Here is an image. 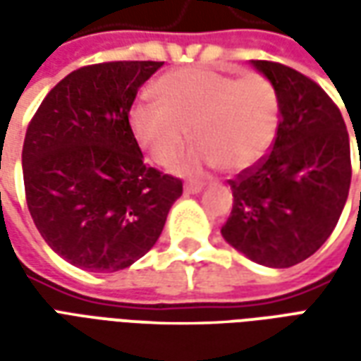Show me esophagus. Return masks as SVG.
Listing matches in <instances>:
<instances>
[{"mask_svg":"<svg viewBox=\"0 0 361 361\" xmlns=\"http://www.w3.org/2000/svg\"><path fill=\"white\" fill-rule=\"evenodd\" d=\"M183 191H185L188 195H197V193H201V191H203V185H201V183H185Z\"/></svg>","mask_w":361,"mask_h":361,"instance_id":"esophagus-1","label":"esophagus"}]
</instances>
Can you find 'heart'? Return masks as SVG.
Instances as JSON below:
<instances>
[{"label":"heart","mask_w":361,"mask_h":361,"mask_svg":"<svg viewBox=\"0 0 361 361\" xmlns=\"http://www.w3.org/2000/svg\"><path fill=\"white\" fill-rule=\"evenodd\" d=\"M154 92L161 104H135L129 129L158 166L178 157L191 129L197 145L173 164L183 176L216 166L228 173L245 172L263 160L279 133V92L261 73L238 79L216 69L189 67L162 75Z\"/></svg>","instance_id":"b5f03b06"}]
</instances>
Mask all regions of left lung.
<instances>
[{
  "label": "left lung",
  "instance_id": "left-lung-1",
  "mask_svg": "<svg viewBox=\"0 0 361 361\" xmlns=\"http://www.w3.org/2000/svg\"><path fill=\"white\" fill-rule=\"evenodd\" d=\"M251 66L279 92V133L263 160L230 180L234 204L220 232L251 261L286 269L311 257L341 219L352 180L350 139L317 82L276 61Z\"/></svg>",
  "mask_w": 361,
  "mask_h": 361
}]
</instances>
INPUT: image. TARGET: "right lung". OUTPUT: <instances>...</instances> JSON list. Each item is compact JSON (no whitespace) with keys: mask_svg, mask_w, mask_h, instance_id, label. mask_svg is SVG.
<instances>
[{"mask_svg":"<svg viewBox=\"0 0 361 361\" xmlns=\"http://www.w3.org/2000/svg\"><path fill=\"white\" fill-rule=\"evenodd\" d=\"M164 61H108L44 98L23 145L30 216L44 242L90 272L133 265L157 243L181 180L142 160L129 129L137 90Z\"/></svg>","mask_w":361,"mask_h":361,"instance_id":"add662e5","label":"right lung"}]
</instances>
